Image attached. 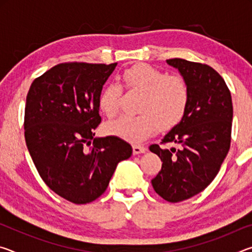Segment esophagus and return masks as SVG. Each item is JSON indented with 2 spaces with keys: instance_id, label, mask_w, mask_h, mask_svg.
Listing matches in <instances>:
<instances>
[{
  "instance_id": "34e87169",
  "label": "esophagus",
  "mask_w": 252,
  "mask_h": 252,
  "mask_svg": "<svg viewBox=\"0 0 252 252\" xmlns=\"http://www.w3.org/2000/svg\"><path fill=\"white\" fill-rule=\"evenodd\" d=\"M147 151V148L141 144H134L133 146V153L134 155H139V153H144Z\"/></svg>"
}]
</instances>
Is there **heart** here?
Returning a JSON list of instances; mask_svg holds the SVG:
<instances>
[{
    "mask_svg": "<svg viewBox=\"0 0 252 252\" xmlns=\"http://www.w3.org/2000/svg\"><path fill=\"white\" fill-rule=\"evenodd\" d=\"M127 91L141 94L138 117H121L111 122L106 131L132 143L146 140L156 131L169 130L185 119L190 104L191 92L188 81L181 75L158 70L148 64L127 67L120 76ZM122 88L109 83L99 96V108L106 117L112 118L119 111Z\"/></svg>",
    "mask_w": 252,
    "mask_h": 252,
    "instance_id": "heart-1",
    "label": "heart"
}]
</instances>
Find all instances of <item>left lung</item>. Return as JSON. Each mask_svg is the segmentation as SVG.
<instances>
[{"mask_svg": "<svg viewBox=\"0 0 252 252\" xmlns=\"http://www.w3.org/2000/svg\"><path fill=\"white\" fill-rule=\"evenodd\" d=\"M190 87L187 114L150 151L159 156L162 168L152 187L169 202H180L201 192L218 174L231 142L232 100L224 80L211 66L183 59L167 60ZM177 143L179 149H168Z\"/></svg>", "mask_w": 252, "mask_h": 252, "instance_id": "8db88e82", "label": "left lung"}]
</instances>
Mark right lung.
Segmentation results:
<instances>
[{
    "instance_id": "right-lung-1",
    "label": "right lung",
    "mask_w": 252,
    "mask_h": 252,
    "mask_svg": "<svg viewBox=\"0 0 252 252\" xmlns=\"http://www.w3.org/2000/svg\"><path fill=\"white\" fill-rule=\"evenodd\" d=\"M117 63L65 62L33 81L27 95L24 136L42 180L75 204L94 201L132 147L118 136L93 139L99 96Z\"/></svg>"
}]
</instances>
